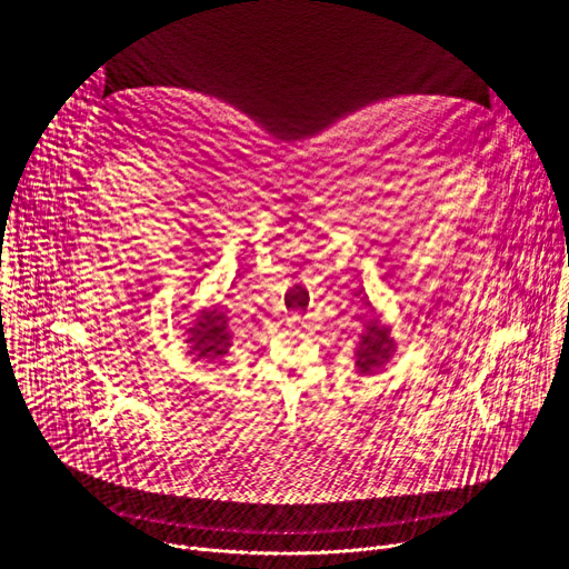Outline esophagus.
<instances>
[{
  "label": "esophagus",
  "instance_id": "esophagus-1",
  "mask_svg": "<svg viewBox=\"0 0 569 569\" xmlns=\"http://www.w3.org/2000/svg\"><path fill=\"white\" fill-rule=\"evenodd\" d=\"M295 319H299V317H297V315H295Z\"/></svg>",
  "mask_w": 569,
  "mask_h": 569
}]
</instances>
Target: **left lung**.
I'll return each mask as SVG.
<instances>
[{
    "mask_svg": "<svg viewBox=\"0 0 569 569\" xmlns=\"http://www.w3.org/2000/svg\"><path fill=\"white\" fill-rule=\"evenodd\" d=\"M389 333H391V329L382 327L378 317L373 315L360 336L358 347H356L358 373L369 376L376 369H382L391 360V356L396 351V342H393V338H389Z\"/></svg>",
    "mask_w": 569,
    "mask_h": 569,
    "instance_id": "1",
    "label": "left lung"
}]
</instances>
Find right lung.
Listing matches in <instances>:
<instances>
[{
  "label": "right lung",
  "instance_id": "add662e5",
  "mask_svg": "<svg viewBox=\"0 0 569 569\" xmlns=\"http://www.w3.org/2000/svg\"><path fill=\"white\" fill-rule=\"evenodd\" d=\"M187 345L189 353L196 356V360L216 362L224 358L231 349L233 331L229 327V315L222 306H211L198 312L193 327L187 331Z\"/></svg>",
  "mask_w": 569,
  "mask_h": 569
}]
</instances>
